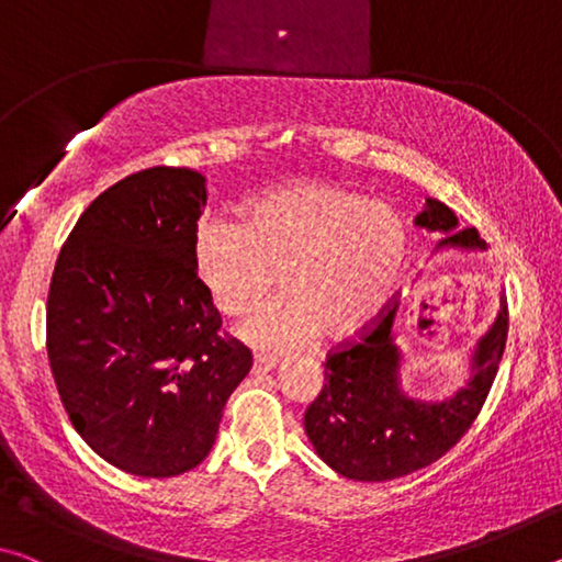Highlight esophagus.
Segmentation results:
<instances>
[{"instance_id":"1","label":"esophagus","mask_w":562,"mask_h":562,"mask_svg":"<svg viewBox=\"0 0 562 562\" xmlns=\"http://www.w3.org/2000/svg\"><path fill=\"white\" fill-rule=\"evenodd\" d=\"M278 367V357L265 355V351H255V372H270Z\"/></svg>"}]
</instances>
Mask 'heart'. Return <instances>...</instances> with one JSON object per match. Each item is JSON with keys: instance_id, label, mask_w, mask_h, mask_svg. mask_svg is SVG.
Wrapping results in <instances>:
<instances>
[{"instance_id": "b5f03b06", "label": "heart", "mask_w": 562, "mask_h": 562, "mask_svg": "<svg viewBox=\"0 0 562 562\" xmlns=\"http://www.w3.org/2000/svg\"><path fill=\"white\" fill-rule=\"evenodd\" d=\"M408 225L394 205L335 180L274 188L245 217L205 215L193 235V265L217 310L250 312L278 274L288 294L255 310L243 337L292 347L317 331L349 339L372 327L402 288Z\"/></svg>"}]
</instances>
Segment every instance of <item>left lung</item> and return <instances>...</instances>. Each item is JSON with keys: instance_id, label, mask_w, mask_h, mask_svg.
I'll return each instance as SVG.
<instances>
[{"instance_id": "left-lung-1", "label": "left lung", "mask_w": 562, "mask_h": 562, "mask_svg": "<svg viewBox=\"0 0 562 562\" xmlns=\"http://www.w3.org/2000/svg\"><path fill=\"white\" fill-rule=\"evenodd\" d=\"M416 225L446 233L441 245L486 247L475 227L459 231V217L434 198ZM396 310L392 300L372 327L329 349L325 384L304 412V431L322 461L355 481L402 479L451 451L481 414L506 349L508 302L501 294L498 317L475 347L471 382L446 402H414L398 389Z\"/></svg>"}]
</instances>
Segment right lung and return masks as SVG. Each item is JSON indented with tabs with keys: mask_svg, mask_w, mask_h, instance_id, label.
Instances as JSON below:
<instances>
[{
	"mask_svg": "<svg viewBox=\"0 0 562 562\" xmlns=\"http://www.w3.org/2000/svg\"><path fill=\"white\" fill-rule=\"evenodd\" d=\"M205 178L148 168L93 201L61 245L46 351L74 429L116 469L170 479L211 453L252 367L193 265Z\"/></svg>",
	"mask_w": 562,
	"mask_h": 562,
	"instance_id": "1",
	"label": "right lung"
}]
</instances>
